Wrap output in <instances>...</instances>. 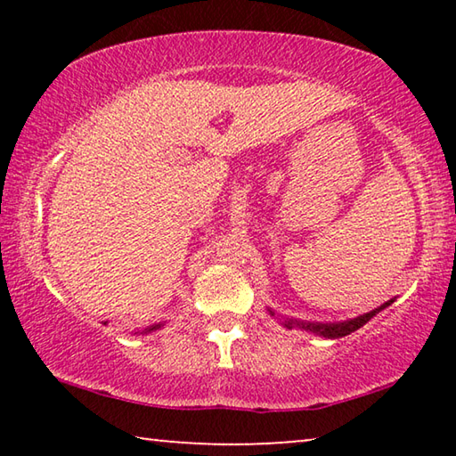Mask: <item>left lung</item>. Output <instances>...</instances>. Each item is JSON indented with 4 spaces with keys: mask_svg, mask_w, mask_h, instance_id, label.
I'll return each instance as SVG.
<instances>
[{
    "mask_svg": "<svg viewBox=\"0 0 456 456\" xmlns=\"http://www.w3.org/2000/svg\"><path fill=\"white\" fill-rule=\"evenodd\" d=\"M390 304H392V299H390V302H386L384 305L376 307V310H372L370 314L358 315V318L348 320V322H339V323H304V322H291V320H289V322H285V326H288V328L299 326V328H304V330L315 331V334H320V336H323V338H331V339H334V338H342V336L352 334V331H356L358 328L364 326L366 322L372 320L378 312H382L384 307H388Z\"/></svg>",
    "mask_w": 456,
    "mask_h": 456,
    "instance_id": "8db88e82",
    "label": "left lung"
}]
</instances>
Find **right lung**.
Returning a JSON list of instances; mask_svg holds the SVG:
<instances>
[{
    "label": "right lung",
    "instance_id": "obj_1",
    "mask_svg": "<svg viewBox=\"0 0 456 456\" xmlns=\"http://www.w3.org/2000/svg\"><path fill=\"white\" fill-rule=\"evenodd\" d=\"M157 328H160V326H152L151 330H146V331H152V330H157Z\"/></svg>",
    "mask_w": 456,
    "mask_h": 456
}]
</instances>
